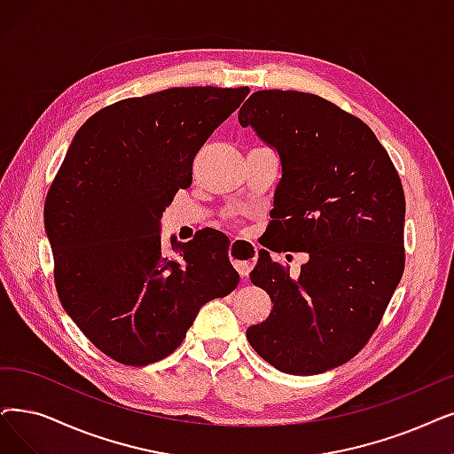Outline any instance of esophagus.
Returning a JSON list of instances; mask_svg holds the SVG:
<instances>
[{
    "label": "esophagus",
    "mask_w": 454,
    "mask_h": 454,
    "mask_svg": "<svg viewBox=\"0 0 454 454\" xmlns=\"http://www.w3.org/2000/svg\"><path fill=\"white\" fill-rule=\"evenodd\" d=\"M229 257L240 276L247 278L251 266L257 261V246L246 239H234L229 247Z\"/></svg>",
    "instance_id": "1"
}]
</instances>
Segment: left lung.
I'll return each mask as SVG.
<instances>
[{"instance_id":"left-lung-1","label":"left lung","mask_w":454,"mask_h":454,"mask_svg":"<svg viewBox=\"0 0 454 454\" xmlns=\"http://www.w3.org/2000/svg\"><path fill=\"white\" fill-rule=\"evenodd\" d=\"M239 121L281 158L270 212L274 237L310 253L293 278L269 257L286 247L262 244L249 279L266 290L274 309L246 337L278 371L320 374L365 347L403 278L401 176L369 126L322 97L257 90Z\"/></svg>"}]
</instances>
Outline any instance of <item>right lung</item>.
<instances>
[{
	"mask_svg": "<svg viewBox=\"0 0 454 454\" xmlns=\"http://www.w3.org/2000/svg\"><path fill=\"white\" fill-rule=\"evenodd\" d=\"M249 87H173L124 98L89 117L72 139L44 203L53 279L68 317L122 365L168 357L199 309L240 276L229 239L205 229L161 251L160 220L193 158Z\"/></svg>",
	"mask_w": 454,
	"mask_h": 454,
	"instance_id": "1",
	"label": "right lung"
}]
</instances>
